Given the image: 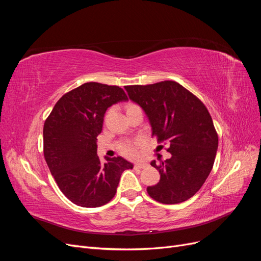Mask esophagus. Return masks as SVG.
<instances>
[{
	"mask_svg": "<svg viewBox=\"0 0 261 261\" xmlns=\"http://www.w3.org/2000/svg\"><path fill=\"white\" fill-rule=\"evenodd\" d=\"M134 167H135L136 169H145V168L148 167V164L144 163V162H137V163H135V165H134Z\"/></svg>",
	"mask_w": 261,
	"mask_h": 261,
	"instance_id": "obj_1",
	"label": "esophagus"
}]
</instances>
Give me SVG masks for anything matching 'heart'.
<instances>
[{
    "label": "heart",
    "instance_id": "b5f03b06",
    "mask_svg": "<svg viewBox=\"0 0 261 261\" xmlns=\"http://www.w3.org/2000/svg\"><path fill=\"white\" fill-rule=\"evenodd\" d=\"M135 108H138V107L135 105H128L127 107H126V111H128V110H132V109H135ZM121 150L125 155L135 156L137 153V145L135 143H130V141H127V143H124L121 145Z\"/></svg>",
    "mask_w": 261,
    "mask_h": 261
}]
</instances>
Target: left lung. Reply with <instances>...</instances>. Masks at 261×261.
Masks as SVG:
<instances>
[{
  "mask_svg": "<svg viewBox=\"0 0 261 261\" xmlns=\"http://www.w3.org/2000/svg\"><path fill=\"white\" fill-rule=\"evenodd\" d=\"M129 99L145 112L158 143L169 145L170 159L160 165L159 183L149 196L174 204L193 197L206 181L215 163L218 135L207 108L178 83L165 81L147 86H125Z\"/></svg>",
  "mask_w": 261,
  "mask_h": 261,
  "instance_id": "obj_1",
  "label": "left lung"
}]
</instances>
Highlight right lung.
<instances>
[{"instance_id": "right-lung-1", "label": "right lung", "mask_w": 261, "mask_h": 261, "mask_svg": "<svg viewBox=\"0 0 261 261\" xmlns=\"http://www.w3.org/2000/svg\"><path fill=\"white\" fill-rule=\"evenodd\" d=\"M117 86L86 83L65 93L43 126V153L52 176L77 206L96 208L111 200L122 173L134 164L122 156L97 154V137L107 110L127 101Z\"/></svg>"}]
</instances>
